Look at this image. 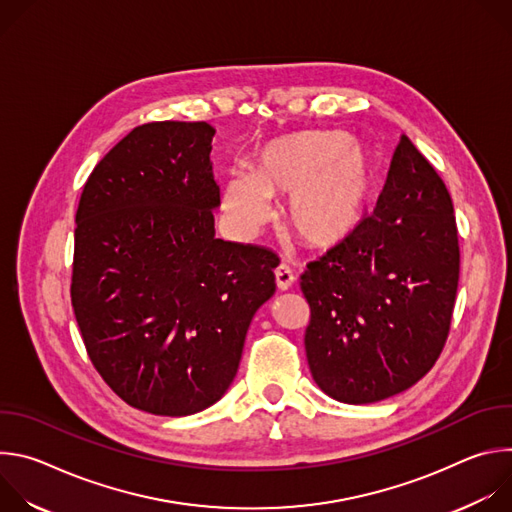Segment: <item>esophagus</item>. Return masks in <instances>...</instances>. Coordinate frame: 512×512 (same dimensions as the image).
<instances>
[{"instance_id": "obj_1", "label": "esophagus", "mask_w": 512, "mask_h": 512, "mask_svg": "<svg viewBox=\"0 0 512 512\" xmlns=\"http://www.w3.org/2000/svg\"><path fill=\"white\" fill-rule=\"evenodd\" d=\"M275 283H277V289L281 291H287L291 285H294V273H291L287 265H279L275 269Z\"/></svg>"}]
</instances>
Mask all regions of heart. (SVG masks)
I'll return each instance as SVG.
<instances>
[{"label":"heart","instance_id":"b5f03b06","mask_svg":"<svg viewBox=\"0 0 512 512\" xmlns=\"http://www.w3.org/2000/svg\"><path fill=\"white\" fill-rule=\"evenodd\" d=\"M375 160L364 143L342 131L304 129L265 141L251 158V174H231L223 210L231 227L255 235L271 216V198H285L289 227L314 249L348 241L369 214Z\"/></svg>","mask_w":512,"mask_h":512}]
</instances>
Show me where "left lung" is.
<instances>
[{"label": "left lung", "instance_id": "1", "mask_svg": "<svg viewBox=\"0 0 512 512\" xmlns=\"http://www.w3.org/2000/svg\"><path fill=\"white\" fill-rule=\"evenodd\" d=\"M460 279L454 204L407 135L371 216L312 261L306 356L318 387L364 405L413 387L448 340Z\"/></svg>", "mask_w": 512, "mask_h": 512}]
</instances>
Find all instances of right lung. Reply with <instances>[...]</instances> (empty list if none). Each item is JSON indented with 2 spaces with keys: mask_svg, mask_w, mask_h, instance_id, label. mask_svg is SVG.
I'll list each match as a JSON object with an SVG mask.
<instances>
[{
  "mask_svg": "<svg viewBox=\"0 0 512 512\" xmlns=\"http://www.w3.org/2000/svg\"><path fill=\"white\" fill-rule=\"evenodd\" d=\"M206 121L135 127L91 172L70 300L97 373L127 405L182 417L231 387L275 253L214 237Z\"/></svg>",
  "mask_w": 512,
  "mask_h": 512,
  "instance_id": "obj_1",
  "label": "right lung"
}]
</instances>
